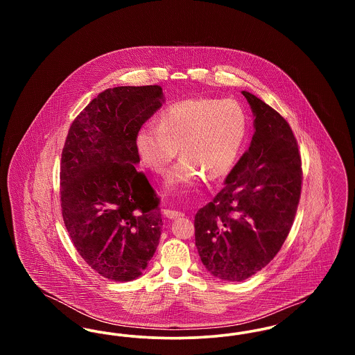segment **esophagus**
Listing matches in <instances>:
<instances>
[{"label":"esophagus","mask_w":355,"mask_h":355,"mask_svg":"<svg viewBox=\"0 0 355 355\" xmlns=\"http://www.w3.org/2000/svg\"><path fill=\"white\" fill-rule=\"evenodd\" d=\"M162 214L169 218V220H177V218H182L185 214L181 211H175V210H170V209H162Z\"/></svg>","instance_id":"34e87169"}]
</instances>
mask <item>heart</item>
Listing matches in <instances>:
<instances>
[{
	"mask_svg": "<svg viewBox=\"0 0 355 355\" xmlns=\"http://www.w3.org/2000/svg\"><path fill=\"white\" fill-rule=\"evenodd\" d=\"M248 135V117L234 100L189 98L165 109L158 126L144 125L135 135L141 162L155 174L170 170L165 189L186 193L206 177L225 178L236 164Z\"/></svg>",
	"mask_w": 355,
	"mask_h": 355,
	"instance_id": "heart-1",
	"label": "heart"
}]
</instances>
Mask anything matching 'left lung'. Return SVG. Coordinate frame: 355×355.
<instances>
[{
	"instance_id": "8db88e82",
	"label": "left lung",
	"mask_w": 355,
	"mask_h": 355,
	"mask_svg": "<svg viewBox=\"0 0 355 355\" xmlns=\"http://www.w3.org/2000/svg\"><path fill=\"white\" fill-rule=\"evenodd\" d=\"M250 146L211 202L194 217L196 246L213 277L241 282L263 269L282 248L301 197L297 139L286 119L249 92Z\"/></svg>"
}]
</instances>
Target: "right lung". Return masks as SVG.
<instances>
[{"instance_id": "obj_1", "label": "right lung", "mask_w": 355, "mask_h": 355, "mask_svg": "<svg viewBox=\"0 0 355 355\" xmlns=\"http://www.w3.org/2000/svg\"><path fill=\"white\" fill-rule=\"evenodd\" d=\"M165 101L162 87L106 89L73 121L61 158V207L77 252L100 275L141 277L162 232L158 198L135 165L137 130Z\"/></svg>"}]
</instances>
